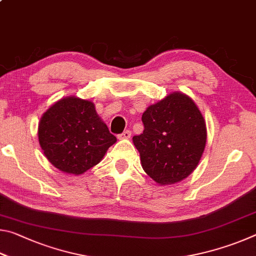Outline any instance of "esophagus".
<instances>
[{
	"mask_svg": "<svg viewBox=\"0 0 256 256\" xmlns=\"http://www.w3.org/2000/svg\"><path fill=\"white\" fill-rule=\"evenodd\" d=\"M131 131L130 130H126V131H124L122 134H120L118 136V138H131Z\"/></svg>",
	"mask_w": 256,
	"mask_h": 256,
	"instance_id": "34e87169",
	"label": "esophagus"
}]
</instances>
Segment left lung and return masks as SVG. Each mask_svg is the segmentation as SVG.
<instances>
[{
	"mask_svg": "<svg viewBox=\"0 0 256 256\" xmlns=\"http://www.w3.org/2000/svg\"><path fill=\"white\" fill-rule=\"evenodd\" d=\"M144 133L133 136L142 168L160 185L175 184L196 170L206 142L204 118L188 96L174 92L142 115Z\"/></svg>",
	"mask_w": 256,
	"mask_h": 256,
	"instance_id": "8db88e82",
	"label": "left lung"
}]
</instances>
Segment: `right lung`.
Listing matches in <instances>:
<instances>
[{
    "label": "right lung",
    "instance_id": "1",
    "mask_svg": "<svg viewBox=\"0 0 256 256\" xmlns=\"http://www.w3.org/2000/svg\"><path fill=\"white\" fill-rule=\"evenodd\" d=\"M38 138L50 164L74 175L84 174L100 162L116 142L94 104L76 97L60 99L44 112Z\"/></svg>",
    "mask_w": 256,
    "mask_h": 256
}]
</instances>
